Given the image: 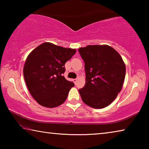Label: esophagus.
Returning <instances> with one entry per match:
<instances>
[{
	"label": "esophagus",
	"instance_id": "1",
	"mask_svg": "<svg viewBox=\"0 0 149 149\" xmlns=\"http://www.w3.org/2000/svg\"><path fill=\"white\" fill-rule=\"evenodd\" d=\"M77 79H73V81H74V82L75 83V84H76V82H77Z\"/></svg>",
	"mask_w": 149,
	"mask_h": 149
}]
</instances>
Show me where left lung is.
Masks as SVG:
<instances>
[{
  "mask_svg": "<svg viewBox=\"0 0 149 149\" xmlns=\"http://www.w3.org/2000/svg\"><path fill=\"white\" fill-rule=\"evenodd\" d=\"M85 63L86 84L79 89L85 104L93 108L110 104L122 89L125 65L119 53L108 45H88L78 50Z\"/></svg>",
  "mask_w": 149,
  "mask_h": 149,
  "instance_id": "1",
  "label": "left lung"
}]
</instances>
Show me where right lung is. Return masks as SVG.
Wrapping results in <instances>:
<instances>
[{
  "label": "right lung",
  "instance_id": "1",
  "mask_svg": "<svg viewBox=\"0 0 149 149\" xmlns=\"http://www.w3.org/2000/svg\"><path fill=\"white\" fill-rule=\"evenodd\" d=\"M76 50L44 42L31 52L24 68V76L30 94L40 105L58 107L66 99L73 82L62 74L64 65Z\"/></svg>",
  "mask_w": 149,
  "mask_h": 149
}]
</instances>
